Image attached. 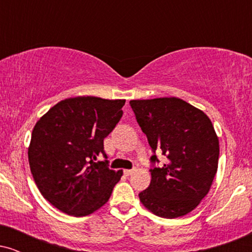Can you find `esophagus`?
Here are the masks:
<instances>
[{
	"mask_svg": "<svg viewBox=\"0 0 252 252\" xmlns=\"http://www.w3.org/2000/svg\"><path fill=\"white\" fill-rule=\"evenodd\" d=\"M132 173H134V169H126V170H124V174H126V176L131 175Z\"/></svg>",
	"mask_w": 252,
	"mask_h": 252,
	"instance_id": "34e87169",
	"label": "esophagus"
}]
</instances>
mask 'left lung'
<instances>
[{
	"mask_svg": "<svg viewBox=\"0 0 252 252\" xmlns=\"http://www.w3.org/2000/svg\"><path fill=\"white\" fill-rule=\"evenodd\" d=\"M136 120L155 152L167 161L150 169L152 180L138 194L142 205L162 218H178L200 204L218 169L219 140L200 109L176 97L130 100Z\"/></svg>",
	"mask_w": 252,
	"mask_h": 252,
	"instance_id": "left-lung-1",
	"label": "left lung"
}]
</instances>
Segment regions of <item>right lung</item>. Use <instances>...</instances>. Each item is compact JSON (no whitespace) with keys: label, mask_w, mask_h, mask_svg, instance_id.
Returning a JSON list of instances; mask_svg holds the SVG:
<instances>
[{"label":"right lung","mask_w":252,"mask_h":252,"mask_svg":"<svg viewBox=\"0 0 252 252\" xmlns=\"http://www.w3.org/2000/svg\"><path fill=\"white\" fill-rule=\"evenodd\" d=\"M126 99L80 96L56 104L37 121L28 147L32 175L43 198L66 215L84 217L108 202L123 170L98 161L104 138Z\"/></svg>","instance_id":"obj_1"}]
</instances>
